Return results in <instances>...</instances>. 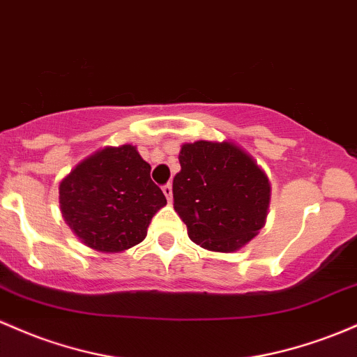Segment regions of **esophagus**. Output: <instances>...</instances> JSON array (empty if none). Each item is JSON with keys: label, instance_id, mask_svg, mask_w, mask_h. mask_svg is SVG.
I'll list each match as a JSON object with an SVG mask.
<instances>
[{"label": "esophagus", "instance_id": "esophagus-1", "mask_svg": "<svg viewBox=\"0 0 357 357\" xmlns=\"http://www.w3.org/2000/svg\"><path fill=\"white\" fill-rule=\"evenodd\" d=\"M162 193H164V197L167 198V202H171V199H172V186L171 185H164L162 186Z\"/></svg>", "mask_w": 357, "mask_h": 357}]
</instances>
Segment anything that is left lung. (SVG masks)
Segmentation results:
<instances>
[{
	"label": "left lung",
	"instance_id": "obj_1",
	"mask_svg": "<svg viewBox=\"0 0 357 357\" xmlns=\"http://www.w3.org/2000/svg\"><path fill=\"white\" fill-rule=\"evenodd\" d=\"M174 210L188 236L211 252H236L264 227L271 202L268 174L230 140H197L179 151Z\"/></svg>",
	"mask_w": 357,
	"mask_h": 357
}]
</instances>
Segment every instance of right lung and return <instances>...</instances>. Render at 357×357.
Here are the masks:
<instances>
[{
	"mask_svg": "<svg viewBox=\"0 0 357 357\" xmlns=\"http://www.w3.org/2000/svg\"><path fill=\"white\" fill-rule=\"evenodd\" d=\"M166 203L151 179V166L132 144L100 149L59 185V205L69 229L84 245L107 254L140 244Z\"/></svg>",
	"mask_w": 357,
	"mask_h": 357,
	"instance_id": "add662e5",
	"label": "right lung"
}]
</instances>
